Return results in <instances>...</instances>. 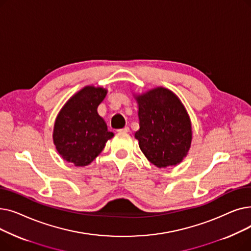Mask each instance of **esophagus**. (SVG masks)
Segmentation results:
<instances>
[{
	"label": "esophagus",
	"mask_w": 251,
	"mask_h": 251,
	"mask_svg": "<svg viewBox=\"0 0 251 251\" xmlns=\"http://www.w3.org/2000/svg\"><path fill=\"white\" fill-rule=\"evenodd\" d=\"M118 131H119V132H126V133H127V132H129L130 129H129V127H127V126H126V127L122 128V129H119Z\"/></svg>",
	"instance_id": "esophagus-1"
}]
</instances>
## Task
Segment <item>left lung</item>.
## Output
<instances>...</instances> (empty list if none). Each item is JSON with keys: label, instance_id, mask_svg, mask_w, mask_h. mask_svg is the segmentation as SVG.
<instances>
[{"label": "left lung", "instance_id": "left-lung-1", "mask_svg": "<svg viewBox=\"0 0 251 251\" xmlns=\"http://www.w3.org/2000/svg\"><path fill=\"white\" fill-rule=\"evenodd\" d=\"M139 130L135 138L141 151L157 168L179 164L189 151L192 131L188 114L179 99L163 87L136 98Z\"/></svg>", "mask_w": 251, "mask_h": 251}]
</instances>
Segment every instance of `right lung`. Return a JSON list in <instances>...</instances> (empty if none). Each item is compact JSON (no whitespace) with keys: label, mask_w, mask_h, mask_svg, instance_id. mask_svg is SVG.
I'll return each instance as SVG.
<instances>
[{"label":"right lung","mask_w":251,"mask_h":251,"mask_svg":"<svg viewBox=\"0 0 251 251\" xmlns=\"http://www.w3.org/2000/svg\"><path fill=\"white\" fill-rule=\"evenodd\" d=\"M107 90L86 86L72 97L59 113L54 128V143L64 160L83 167L90 164L114 136L98 114Z\"/></svg>","instance_id":"1"}]
</instances>
